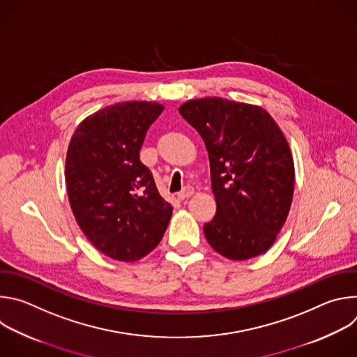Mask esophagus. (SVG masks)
I'll list each match as a JSON object with an SVG mask.
<instances>
[{"label": "esophagus", "instance_id": "34e87169", "mask_svg": "<svg viewBox=\"0 0 357 357\" xmlns=\"http://www.w3.org/2000/svg\"><path fill=\"white\" fill-rule=\"evenodd\" d=\"M193 188L192 186H185L179 193H178V199L179 200H185V199H188V197H190L192 195H193Z\"/></svg>", "mask_w": 357, "mask_h": 357}]
</instances>
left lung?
I'll return each instance as SVG.
<instances>
[{
    "instance_id": "1",
    "label": "left lung",
    "mask_w": 357,
    "mask_h": 357,
    "mask_svg": "<svg viewBox=\"0 0 357 357\" xmlns=\"http://www.w3.org/2000/svg\"><path fill=\"white\" fill-rule=\"evenodd\" d=\"M179 113L209 154L216 215L203 225L206 240L230 260L260 256L274 244L294 195L282 131L264 109L222 97L189 100Z\"/></svg>"
}]
</instances>
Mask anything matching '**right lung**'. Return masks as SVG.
I'll return each mask as SVG.
<instances>
[{"label":"right lung","mask_w":357,"mask_h":357,"mask_svg":"<svg viewBox=\"0 0 357 357\" xmlns=\"http://www.w3.org/2000/svg\"><path fill=\"white\" fill-rule=\"evenodd\" d=\"M164 106L126 101L84 119L66 155V188L77 225L91 244L119 261H135L161 241L172 206L139 149Z\"/></svg>","instance_id":"obj_1"}]
</instances>
